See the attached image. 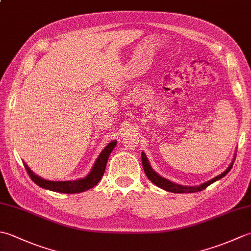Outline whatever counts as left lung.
I'll list each match as a JSON object with an SVG mask.
<instances>
[{
	"mask_svg": "<svg viewBox=\"0 0 251 251\" xmlns=\"http://www.w3.org/2000/svg\"><path fill=\"white\" fill-rule=\"evenodd\" d=\"M141 159H142V165H143V170H145V173L147 175V177L150 179L152 182L157 185L158 188H161L165 191H168V192H173V193H194V192H200L201 190H205L207 186H209L211 183H214L215 181L219 180L221 178L225 177V176L230 172L233 164H231L230 166H228V168L226 170V172H223L221 175L217 176V177H215L214 179H211L209 181H207V182L201 184L200 186H183V185H179V184H176L174 182H170L169 180L165 179L163 177H161V176H158L154 170L151 168L150 164H149V161L148 158L146 156L145 153H142L141 155Z\"/></svg>",
	"mask_w": 251,
	"mask_h": 251,
	"instance_id": "1",
	"label": "left lung"
}]
</instances>
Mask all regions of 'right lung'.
I'll return each instance as SVG.
<instances>
[{
  "mask_svg": "<svg viewBox=\"0 0 251 251\" xmlns=\"http://www.w3.org/2000/svg\"><path fill=\"white\" fill-rule=\"evenodd\" d=\"M116 146V140L110 142L108 146H106L103 151L100 153L99 157L96 161L94 167L92 169V172L87 175V177L82 178L79 180L75 181H49V180H44L40 177H37L36 175L31 172L30 168L25 165V170L28 172L31 180L33 181L34 183H36L39 186L43 189H47L50 191H55V192H59V193H79V192H84L87 191L89 189L94 188V186L97 184L99 181L102 178V176L104 174L105 166H106V162H108V158L110 156V154L112 150L115 148Z\"/></svg>",
  "mask_w": 251,
  "mask_h": 251,
  "instance_id": "obj_1",
  "label": "right lung"
}]
</instances>
